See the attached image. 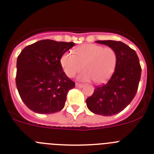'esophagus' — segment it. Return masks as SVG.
<instances>
[{"instance_id":"esophagus-1","label":"esophagus","mask_w":154,"mask_h":154,"mask_svg":"<svg viewBox=\"0 0 154 154\" xmlns=\"http://www.w3.org/2000/svg\"><path fill=\"white\" fill-rule=\"evenodd\" d=\"M75 87H78V88H83V87H84V84H78V83H76V84H75Z\"/></svg>"}]
</instances>
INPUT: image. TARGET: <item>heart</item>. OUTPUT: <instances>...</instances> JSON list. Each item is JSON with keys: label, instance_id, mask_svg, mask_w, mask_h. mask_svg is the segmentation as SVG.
<instances>
[{"label": "heart", "instance_id": "b5f03b06", "mask_svg": "<svg viewBox=\"0 0 154 154\" xmlns=\"http://www.w3.org/2000/svg\"><path fill=\"white\" fill-rule=\"evenodd\" d=\"M117 54L114 49L94 44H82L75 50V54L66 52L60 60L65 74L73 77L85 69L79 79L88 82L94 79L97 84L107 82L114 72Z\"/></svg>", "mask_w": 154, "mask_h": 154}]
</instances>
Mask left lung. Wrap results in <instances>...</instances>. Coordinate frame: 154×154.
<instances>
[{"instance_id": "left-lung-1", "label": "left lung", "mask_w": 154, "mask_h": 154, "mask_svg": "<svg viewBox=\"0 0 154 154\" xmlns=\"http://www.w3.org/2000/svg\"><path fill=\"white\" fill-rule=\"evenodd\" d=\"M115 50L117 63L110 80L96 86L86 100L89 110L95 114L110 116L122 111L135 96L141 75V67L135 51L121 41H97Z\"/></svg>"}]
</instances>
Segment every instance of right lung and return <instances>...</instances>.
I'll return each instance as SVG.
<instances>
[{
  "label": "right lung",
  "mask_w": 154,
  "mask_h": 154,
  "mask_svg": "<svg viewBox=\"0 0 154 154\" xmlns=\"http://www.w3.org/2000/svg\"><path fill=\"white\" fill-rule=\"evenodd\" d=\"M73 42L41 40L24 48L17 57L16 84L26 106L40 114L64 108L67 94L75 83L63 71L62 56Z\"/></svg>",
  "instance_id": "1"
}]
</instances>
